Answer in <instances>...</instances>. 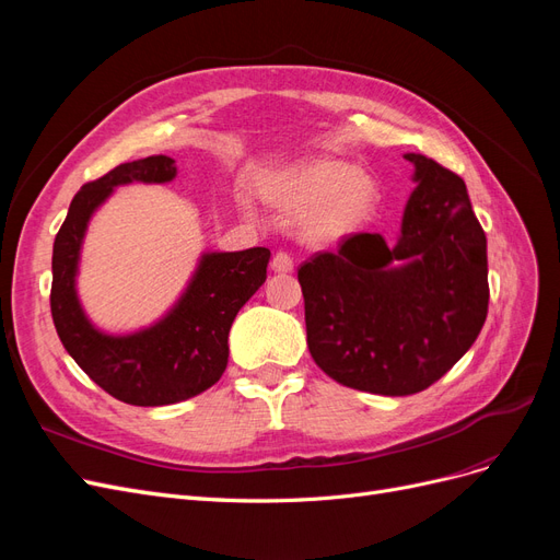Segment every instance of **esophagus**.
I'll return each mask as SVG.
<instances>
[{"label": "esophagus", "instance_id": "obj_1", "mask_svg": "<svg viewBox=\"0 0 560 560\" xmlns=\"http://www.w3.org/2000/svg\"><path fill=\"white\" fill-rule=\"evenodd\" d=\"M270 268H273L276 273H290L294 268V259L287 252H276L273 259H270Z\"/></svg>", "mask_w": 560, "mask_h": 560}]
</instances>
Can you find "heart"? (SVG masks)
Instances as JSON below:
<instances>
[{
	"label": "heart",
	"instance_id": "1",
	"mask_svg": "<svg viewBox=\"0 0 560 560\" xmlns=\"http://www.w3.org/2000/svg\"><path fill=\"white\" fill-rule=\"evenodd\" d=\"M268 196L280 208L303 217V231L315 243H336L360 231L381 206V186L358 165L317 159L273 175Z\"/></svg>",
	"mask_w": 560,
	"mask_h": 560
}]
</instances>
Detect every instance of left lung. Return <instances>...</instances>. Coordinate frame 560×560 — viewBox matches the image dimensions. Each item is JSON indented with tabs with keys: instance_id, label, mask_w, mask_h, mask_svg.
I'll return each instance as SVG.
<instances>
[{
	"instance_id": "1",
	"label": "left lung",
	"mask_w": 560,
	"mask_h": 560,
	"mask_svg": "<svg viewBox=\"0 0 560 560\" xmlns=\"http://www.w3.org/2000/svg\"><path fill=\"white\" fill-rule=\"evenodd\" d=\"M401 233H354L299 268L308 350L329 378L404 397L442 378L488 315L486 233L465 182L422 154Z\"/></svg>"
}]
</instances>
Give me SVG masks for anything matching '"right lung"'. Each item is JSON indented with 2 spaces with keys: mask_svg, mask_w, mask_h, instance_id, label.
<instances>
[{
  "mask_svg": "<svg viewBox=\"0 0 560 560\" xmlns=\"http://www.w3.org/2000/svg\"><path fill=\"white\" fill-rule=\"evenodd\" d=\"M177 175L171 156L116 165L81 186L54 243L50 315L65 350L100 387L132 406H165L206 393L229 364V331L235 315L266 280L270 249L208 252L177 301L154 327L128 336L97 331L77 299L74 278L89 219L114 186L163 184Z\"/></svg>",
  "mask_w": 560,
  "mask_h": 560,
  "instance_id": "1",
  "label": "right lung"
}]
</instances>
